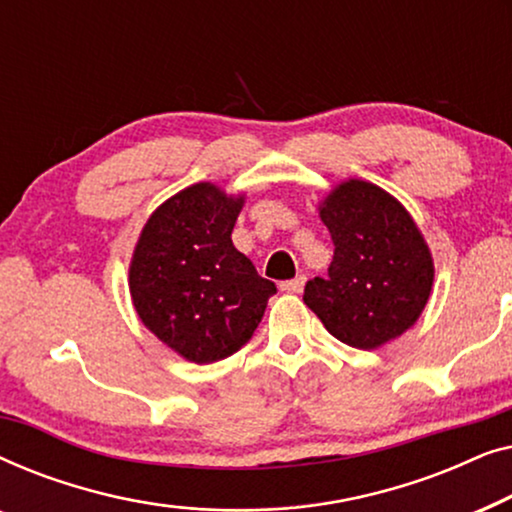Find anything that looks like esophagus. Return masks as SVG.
<instances>
[{
    "instance_id": "34e87169",
    "label": "esophagus",
    "mask_w": 512,
    "mask_h": 512,
    "mask_svg": "<svg viewBox=\"0 0 512 512\" xmlns=\"http://www.w3.org/2000/svg\"><path fill=\"white\" fill-rule=\"evenodd\" d=\"M279 286H282V291L286 293H300L305 286V275H298L296 279H289V282H282Z\"/></svg>"
}]
</instances>
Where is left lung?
I'll list each match as a JSON object with an SVG mask.
<instances>
[{
    "mask_svg": "<svg viewBox=\"0 0 512 512\" xmlns=\"http://www.w3.org/2000/svg\"><path fill=\"white\" fill-rule=\"evenodd\" d=\"M321 221L333 240L326 277L305 284V305L326 331L356 349H375L415 324L429 300L433 261L398 200L368 181L328 195Z\"/></svg>",
    "mask_w": 512,
    "mask_h": 512,
    "instance_id": "8db88e82",
    "label": "left lung"
}]
</instances>
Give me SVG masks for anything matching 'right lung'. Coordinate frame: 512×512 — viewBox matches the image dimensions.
Returning <instances> with one entry per match:
<instances>
[{
	"label": "right lung",
	"mask_w": 512,
	"mask_h": 512,
	"mask_svg": "<svg viewBox=\"0 0 512 512\" xmlns=\"http://www.w3.org/2000/svg\"><path fill=\"white\" fill-rule=\"evenodd\" d=\"M240 207L212 184L186 188L153 212L132 256L139 319L188 361L214 363L247 345L277 293L233 247Z\"/></svg>",
	"instance_id": "obj_1"
}]
</instances>
